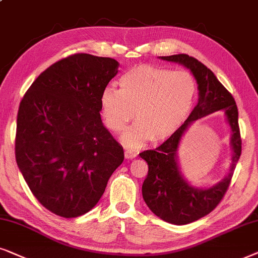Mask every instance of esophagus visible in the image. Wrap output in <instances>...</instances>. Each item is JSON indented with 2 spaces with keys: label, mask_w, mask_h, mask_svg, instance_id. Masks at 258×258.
I'll return each mask as SVG.
<instances>
[{
  "label": "esophagus",
  "mask_w": 258,
  "mask_h": 258,
  "mask_svg": "<svg viewBox=\"0 0 258 258\" xmlns=\"http://www.w3.org/2000/svg\"><path fill=\"white\" fill-rule=\"evenodd\" d=\"M123 154H125L126 159H132V158H136L137 156H138V153H137L136 151H133V150H125Z\"/></svg>",
  "instance_id": "1"
}]
</instances>
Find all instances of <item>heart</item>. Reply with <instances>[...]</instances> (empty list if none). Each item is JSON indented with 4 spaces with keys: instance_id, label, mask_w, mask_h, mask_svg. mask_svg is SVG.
Masks as SVG:
<instances>
[{
    "instance_id": "1",
    "label": "heart",
    "mask_w": 258,
    "mask_h": 258,
    "mask_svg": "<svg viewBox=\"0 0 258 258\" xmlns=\"http://www.w3.org/2000/svg\"><path fill=\"white\" fill-rule=\"evenodd\" d=\"M119 86V91L108 87L101 92L100 108L105 125L114 133L123 131L136 112L138 121L121 136L128 147L170 138L187 119L198 93L190 72L151 64L126 72Z\"/></svg>"
}]
</instances>
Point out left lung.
Masks as SVG:
<instances>
[{
    "label": "left lung",
    "mask_w": 258,
    "mask_h": 258,
    "mask_svg": "<svg viewBox=\"0 0 258 258\" xmlns=\"http://www.w3.org/2000/svg\"><path fill=\"white\" fill-rule=\"evenodd\" d=\"M159 59L183 64L190 70L197 80L198 102L179 130L166 142L156 150H147L139 153L149 165V173L143 184V198L150 210L163 221L184 225L210 214L228 190L233 170L242 152L238 109L232 95L218 81L216 75L197 59L187 54L159 56ZM218 110L225 113L232 130L230 146L233 156L229 173L211 188L194 187L181 172L177 161V149L181 138L196 119Z\"/></svg>",
    "instance_id": "1"
}]
</instances>
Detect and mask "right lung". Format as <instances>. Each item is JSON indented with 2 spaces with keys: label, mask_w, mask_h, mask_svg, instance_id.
<instances>
[{
  "label": "right lung",
  "mask_w": 258,
  "mask_h": 258,
  "mask_svg": "<svg viewBox=\"0 0 258 258\" xmlns=\"http://www.w3.org/2000/svg\"><path fill=\"white\" fill-rule=\"evenodd\" d=\"M118 68L111 57L71 55L41 73L20 104L17 166L37 201L61 217L92 210L123 161L100 115L101 92Z\"/></svg>",
  "instance_id": "add662e5"
}]
</instances>
